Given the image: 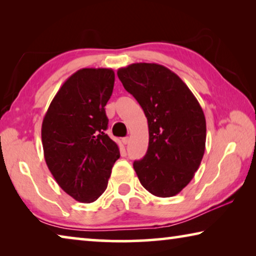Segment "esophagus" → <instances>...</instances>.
Wrapping results in <instances>:
<instances>
[{
  "label": "esophagus",
  "mask_w": 256,
  "mask_h": 256,
  "mask_svg": "<svg viewBox=\"0 0 256 256\" xmlns=\"http://www.w3.org/2000/svg\"><path fill=\"white\" fill-rule=\"evenodd\" d=\"M128 141H130L128 138H122V144H128Z\"/></svg>",
  "instance_id": "obj_1"
}]
</instances>
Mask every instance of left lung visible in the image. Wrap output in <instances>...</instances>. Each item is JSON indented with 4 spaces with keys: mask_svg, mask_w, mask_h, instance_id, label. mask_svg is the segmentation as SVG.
<instances>
[{
    "mask_svg": "<svg viewBox=\"0 0 256 256\" xmlns=\"http://www.w3.org/2000/svg\"><path fill=\"white\" fill-rule=\"evenodd\" d=\"M118 76L148 120V151L133 164L138 180L156 196H174L192 180L204 154L202 107L183 80L160 64L133 63Z\"/></svg>",
    "mask_w": 256,
    "mask_h": 256,
    "instance_id": "8db88e82",
    "label": "left lung"
}]
</instances>
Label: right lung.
Listing matches in <instances>:
<instances>
[{
  "mask_svg": "<svg viewBox=\"0 0 256 256\" xmlns=\"http://www.w3.org/2000/svg\"><path fill=\"white\" fill-rule=\"evenodd\" d=\"M114 81L112 68H81L62 84L42 120L47 167L60 188L82 203L105 192L120 158L118 146L105 133Z\"/></svg>",
  "mask_w": 256,
  "mask_h": 256,
  "instance_id": "1",
  "label": "right lung"
}]
</instances>
